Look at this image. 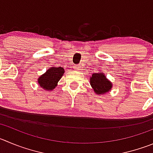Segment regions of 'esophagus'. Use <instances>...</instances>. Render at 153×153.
Wrapping results in <instances>:
<instances>
[{
  "label": "esophagus",
  "mask_w": 153,
  "mask_h": 153,
  "mask_svg": "<svg viewBox=\"0 0 153 153\" xmlns=\"http://www.w3.org/2000/svg\"><path fill=\"white\" fill-rule=\"evenodd\" d=\"M73 68H74V69H75V70H79V69H81V67H80L79 65H74Z\"/></svg>",
  "instance_id": "obj_1"
}]
</instances>
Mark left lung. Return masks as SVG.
I'll return each mask as SVG.
<instances>
[{
    "label": "left lung",
    "instance_id": "obj_1",
    "mask_svg": "<svg viewBox=\"0 0 153 153\" xmlns=\"http://www.w3.org/2000/svg\"><path fill=\"white\" fill-rule=\"evenodd\" d=\"M91 85L97 94H103L110 91L112 85L103 73L100 72L93 74L91 78Z\"/></svg>",
    "mask_w": 153,
    "mask_h": 153
}]
</instances>
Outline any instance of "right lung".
<instances>
[{"label": "right lung", "instance_id": "add662e5", "mask_svg": "<svg viewBox=\"0 0 153 153\" xmlns=\"http://www.w3.org/2000/svg\"><path fill=\"white\" fill-rule=\"evenodd\" d=\"M63 73L64 69L62 67H51L38 78V84L43 89L51 91L56 86Z\"/></svg>", "mask_w": 153, "mask_h": 153}]
</instances>
